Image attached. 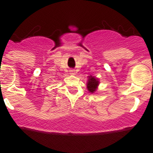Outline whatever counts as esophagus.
Listing matches in <instances>:
<instances>
[{
	"label": "esophagus",
	"instance_id": "obj_1",
	"mask_svg": "<svg viewBox=\"0 0 153 153\" xmlns=\"http://www.w3.org/2000/svg\"><path fill=\"white\" fill-rule=\"evenodd\" d=\"M70 74H75V70H71L70 71Z\"/></svg>",
	"mask_w": 153,
	"mask_h": 153
}]
</instances>
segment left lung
I'll list each match as a JSON object with an SVG mask.
<instances>
[{
    "mask_svg": "<svg viewBox=\"0 0 153 153\" xmlns=\"http://www.w3.org/2000/svg\"><path fill=\"white\" fill-rule=\"evenodd\" d=\"M88 83H87V89L91 93H94L97 88L99 84V81L94 76H89Z\"/></svg>",
    "mask_w": 153,
    "mask_h": 153,
    "instance_id": "1",
    "label": "left lung"
}]
</instances>
